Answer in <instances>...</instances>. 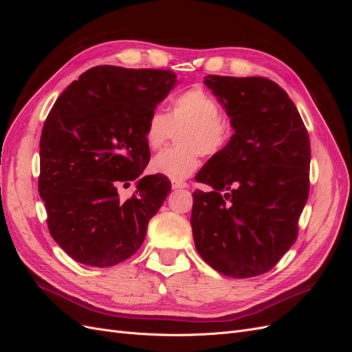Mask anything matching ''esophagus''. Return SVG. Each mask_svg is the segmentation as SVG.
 I'll return each instance as SVG.
<instances>
[{
  "mask_svg": "<svg viewBox=\"0 0 352 352\" xmlns=\"http://www.w3.org/2000/svg\"><path fill=\"white\" fill-rule=\"evenodd\" d=\"M172 188L173 189H184V188H188V184L182 182V180H173Z\"/></svg>",
  "mask_w": 352,
  "mask_h": 352,
  "instance_id": "obj_1",
  "label": "esophagus"
}]
</instances>
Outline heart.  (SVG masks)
Returning a JSON list of instances; mask_svg holds the SVG:
<instances>
[{"mask_svg":"<svg viewBox=\"0 0 352 352\" xmlns=\"http://www.w3.org/2000/svg\"><path fill=\"white\" fill-rule=\"evenodd\" d=\"M220 110L216 97L202 87H192L176 95L167 114L151 111L144 131L145 144L151 151L162 150L179 132V146L155 155L150 166L153 172L182 180L198 168L201 154L212 157L225 150L233 136V122Z\"/></svg>","mask_w":352,"mask_h":352,"instance_id":"b5f03b06","label":"heart"}]
</instances>
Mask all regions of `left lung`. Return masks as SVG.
Here are the masks:
<instances>
[{"label":"left lung","instance_id":"obj_1","mask_svg":"<svg viewBox=\"0 0 352 352\" xmlns=\"http://www.w3.org/2000/svg\"><path fill=\"white\" fill-rule=\"evenodd\" d=\"M204 79L235 133L195 176L212 186L192 194L195 247L219 273L254 278L272 270L296 241L310 192V138L276 82L219 74Z\"/></svg>","mask_w":352,"mask_h":352}]
</instances>
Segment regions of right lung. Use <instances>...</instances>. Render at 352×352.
Returning a JSON list of instances; mask_svg holds the SVG:
<instances>
[{"label":"right lung","mask_w":352,"mask_h":352,"mask_svg":"<svg viewBox=\"0 0 352 352\" xmlns=\"http://www.w3.org/2000/svg\"><path fill=\"white\" fill-rule=\"evenodd\" d=\"M175 85L172 70L97 66L52 105L39 141L38 189L51 236L73 260L111 267L141 248L172 184L144 176L124 201L117 188L150 162L145 123Z\"/></svg>","instance_id":"right-lung-1"}]
</instances>
